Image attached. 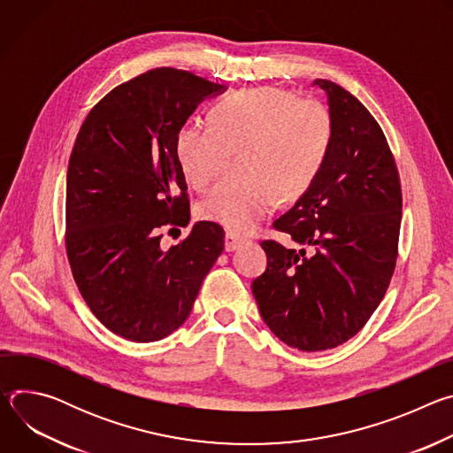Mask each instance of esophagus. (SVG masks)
Segmentation results:
<instances>
[{
	"label": "esophagus",
	"instance_id": "34e87169",
	"mask_svg": "<svg viewBox=\"0 0 453 453\" xmlns=\"http://www.w3.org/2000/svg\"><path fill=\"white\" fill-rule=\"evenodd\" d=\"M245 243V238L243 236H240V234H236V233H226V243H224V247H226V250L227 252H231V250H236L238 247H242Z\"/></svg>",
	"mask_w": 453,
	"mask_h": 453
}]
</instances>
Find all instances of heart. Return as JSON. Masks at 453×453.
<instances>
[{
	"mask_svg": "<svg viewBox=\"0 0 453 453\" xmlns=\"http://www.w3.org/2000/svg\"><path fill=\"white\" fill-rule=\"evenodd\" d=\"M213 125L182 123L173 152L186 182L210 188L229 154L245 175L215 188L201 215L234 233H249L276 206L313 186L334 143V118L325 104L264 86L236 91L211 109Z\"/></svg>",
	"mask_w": 453,
	"mask_h": 453,
	"instance_id": "heart-1",
	"label": "heart"
}]
</instances>
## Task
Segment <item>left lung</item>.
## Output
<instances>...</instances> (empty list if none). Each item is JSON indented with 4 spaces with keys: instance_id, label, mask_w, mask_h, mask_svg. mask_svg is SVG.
Segmentation results:
<instances>
[{
    "instance_id": "8db88e82",
    "label": "left lung",
    "mask_w": 453,
    "mask_h": 453,
    "mask_svg": "<svg viewBox=\"0 0 453 453\" xmlns=\"http://www.w3.org/2000/svg\"><path fill=\"white\" fill-rule=\"evenodd\" d=\"M328 96L334 143L325 168L274 227L304 249L262 242L265 273L252 294L271 332L301 351L355 337L391 283L402 224L393 152L371 112L344 88L317 79Z\"/></svg>"
}]
</instances>
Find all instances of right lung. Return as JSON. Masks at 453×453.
I'll list each match as a JSON object with an SVG mask.
<instances>
[{"label": "right lung", "instance_id": "right-lung-1", "mask_svg": "<svg viewBox=\"0 0 453 453\" xmlns=\"http://www.w3.org/2000/svg\"><path fill=\"white\" fill-rule=\"evenodd\" d=\"M224 89L156 68L107 93L79 131L66 177L68 260L91 311L127 341L175 332L224 250V229L206 220L180 243L161 247L163 227L189 222L175 133Z\"/></svg>", "mask_w": 453, "mask_h": 453}]
</instances>
